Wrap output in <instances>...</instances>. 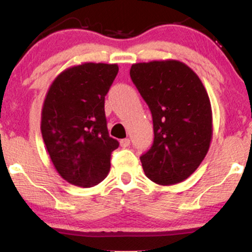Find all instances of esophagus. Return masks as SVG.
I'll return each instance as SVG.
<instances>
[{
	"label": "esophagus",
	"mask_w": 252,
	"mask_h": 252,
	"mask_svg": "<svg viewBox=\"0 0 252 252\" xmlns=\"http://www.w3.org/2000/svg\"><path fill=\"white\" fill-rule=\"evenodd\" d=\"M130 146V140L129 138H123V140H121V147H123V148H126V147Z\"/></svg>",
	"instance_id": "esophagus-1"
}]
</instances>
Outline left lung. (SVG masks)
Returning <instances> with one entry per match:
<instances>
[{
	"label": "left lung",
	"mask_w": 252,
	"mask_h": 252,
	"mask_svg": "<svg viewBox=\"0 0 252 252\" xmlns=\"http://www.w3.org/2000/svg\"><path fill=\"white\" fill-rule=\"evenodd\" d=\"M130 77L153 116L154 142L140 158L144 174L163 186L186 180L212 140L206 89L195 72L178 60L134 63Z\"/></svg>",
	"instance_id": "left-lung-1"
}]
</instances>
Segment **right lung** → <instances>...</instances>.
<instances>
[{"label":"right lung","mask_w":252,"mask_h":252,"mask_svg":"<svg viewBox=\"0 0 252 252\" xmlns=\"http://www.w3.org/2000/svg\"><path fill=\"white\" fill-rule=\"evenodd\" d=\"M117 63H84L66 68L51 84L41 111V134L54 168L70 184L96 186L108 175L118 148L106 126L104 100Z\"/></svg>","instance_id":"add662e5"}]
</instances>
